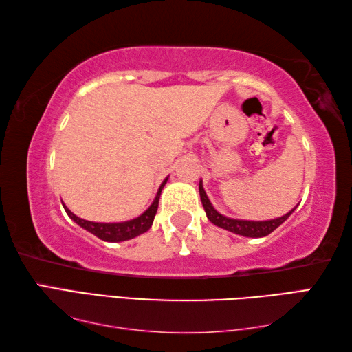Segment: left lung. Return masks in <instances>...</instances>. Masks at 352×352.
<instances>
[{"label": "left lung", "instance_id": "8db88e82", "mask_svg": "<svg viewBox=\"0 0 352 352\" xmlns=\"http://www.w3.org/2000/svg\"><path fill=\"white\" fill-rule=\"evenodd\" d=\"M199 197H201V203H203V206H204V210H206L208 221L214 223L216 227H221L223 230L231 231V233L241 234L245 237H265L267 234H271L272 231L275 228H278L296 208V207L292 208L289 213L281 216V218L271 219V221H242V219L227 218V216H223L219 212H216V208L212 206L210 199H208L207 193L203 188V182H199Z\"/></svg>", "mask_w": 352, "mask_h": 352}]
</instances>
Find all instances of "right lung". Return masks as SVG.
Here are the masks:
<instances>
[{"instance_id": "add662e5", "label": "right lung", "mask_w": 352, "mask_h": 352, "mask_svg": "<svg viewBox=\"0 0 352 352\" xmlns=\"http://www.w3.org/2000/svg\"><path fill=\"white\" fill-rule=\"evenodd\" d=\"M168 178H164V182L162 183L159 192L153 201V204L149 206L146 210L142 213L138 218H134L131 221H125V222H111V223H106V222H92V221H86L81 219L78 216L74 214L68 207H65L66 213H68L69 218L77 222L81 228L87 230L89 233L95 234L96 237H100L101 241L106 242H122V241H130V239L144 234L145 231H148L153 226L154 216L157 213V207H159V199H160V193L163 186L166 184Z\"/></svg>"}]
</instances>
